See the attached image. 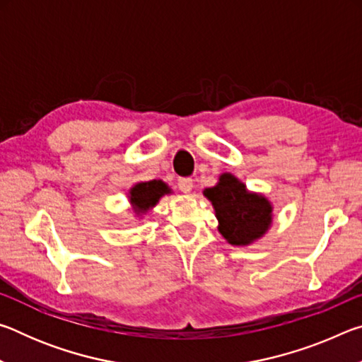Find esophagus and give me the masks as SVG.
<instances>
[{
	"mask_svg": "<svg viewBox=\"0 0 362 362\" xmlns=\"http://www.w3.org/2000/svg\"><path fill=\"white\" fill-rule=\"evenodd\" d=\"M177 187H179L180 192L183 193H189L193 188V180L188 179V177H180L179 180H177Z\"/></svg>",
	"mask_w": 362,
	"mask_h": 362,
	"instance_id": "obj_1",
	"label": "esophagus"
}]
</instances>
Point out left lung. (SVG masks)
Here are the masks:
<instances>
[{
	"label": "left lung",
	"instance_id": "obj_1",
	"mask_svg": "<svg viewBox=\"0 0 362 362\" xmlns=\"http://www.w3.org/2000/svg\"><path fill=\"white\" fill-rule=\"evenodd\" d=\"M218 218V231L233 246H246L268 230L272 206L260 194L249 193L231 174H223L216 187L206 188Z\"/></svg>",
	"mask_w": 362,
	"mask_h": 362
}]
</instances>
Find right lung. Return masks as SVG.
Segmentation results:
<instances>
[{
    "label": "right lung",
    "mask_w": 362,
    "mask_h": 362,
    "mask_svg": "<svg viewBox=\"0 0 362 362\" xmlns=\"http://www.w3.org/2000/svg\"><path fill=\"white\" fill-rule=\"evenodd\" d=\"M166 193H169V188L161 180L142 182L131 189V203L136 206L137 212H144L155 206L158 199Z\"/></svg>",
    "instance_id": "1"
}]
</instances>
